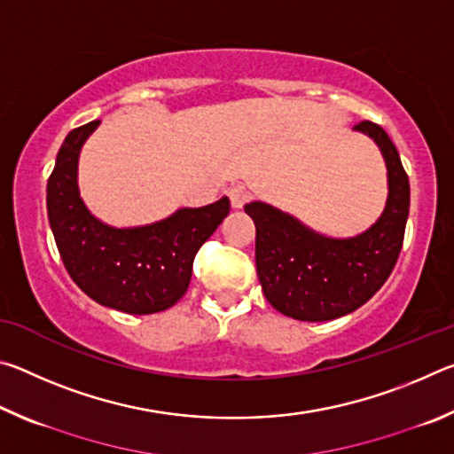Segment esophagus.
I'll return each mask as SVG.
<instances>
[{"instance_id": "esophagus-1", "label": "esophagus", "mask_w": 454, "mask_h": 454, "mask_svg": "<svg viewBox=\"0 0 454 454\" xmlns=\"http://www.w3.org/2000/svg\"><path fill=\"white\" fill-rule=\"evenodd\" d=\"M228 196H230V204H232V208H242V206L250 200V192L244 186H234L230 188Z\"/></svg>"}]
</instances>
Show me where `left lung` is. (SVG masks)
Returning <instances> with one entry per match:
<instances>
[{
	"mask_svg": "<svg viewBox=\"0 0 454 454\" xmlns=\"http://www.w3.org/2000/svg\"><path fill=\"white\" fill-rule=\"evenodd\" d=\"M355 129L372 137L388 170L387 206L363 234L328 238L270 204L244 206L256 224V270L266 301L290 318L322 322L360 309L387 282L401 254L409 176L379 124L364 120Z\"/></svg>",
	"mask_w": 454,
	"mask_h": 454,
	"instance_id": "obj_1",
	"label": "left lung"
}]
</instances>
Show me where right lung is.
Listing matches in <instances>:
<instances>
[{"instance_id": "1", "label": "right lung", "mask_w": 454, "mask_h": 454, "mask_svg": "<svg viewBox=\"0 0 454 454\" xmlns=\"http://www.w3.org/2000/svg\"><path fill=\"white\" fill-rule=\"evenodd\" d=\"M99 120L72 129L48 180V218L72 280L98 304L128 314L170 309L188 290L194 256L230 212V200L136 228H114L91 214L78 188L83 142Z\"/></svg>"}]
</instances>
